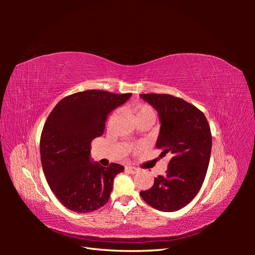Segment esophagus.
Returning <instances> with one entry per match:
<instances>
[{
	"label": "esophagus",
	"mask_w": 255,
	"mask_h": 255,
	"mask_svg": "<svg viewBox=\"0 0 255 255\" xmlns=\"http://www.w3.org/2000/svg\"><path fill=\"white\" fill-rule=\"evenodd\" d=\"M126 170H127V171H128L129 173L134 174V173H136V172L139 171V169H138L137 167H133V166H126Z\"/></svg>",
	"instance_id": "34e87169"
}]
</instances>
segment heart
Segmentation results:
<instances>
[{
	"label": "heart",
	"mask_w": 255,
	"mask_h": 255,
	"mask_svg": "<svg viewBox=\"0 0 255 255\" xmlns=\"http://www.w3.org/2000/svg\"><path fill=\"white\" fill-rule=\"evenodd\" d=\"M133 112L136 115L137 121L141 120L143 118H154L155 119L156 113L154 111L153 107L149 104H137L133 107ZM141 148V144H135L130 146V150H138Z\"/></svg>",
	"instance_id": "b5f03b06"
}]
</instances>
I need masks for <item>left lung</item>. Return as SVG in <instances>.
<instances>
[{"instance_id":"obj_1","label":"left lung","mask_w":255,"mask_h":255,"mask_svg":"<svg viewBox=\"0 0 255 255\" xmlns=\"http://www.w3.org/2000/svg\"><path fill=\"white\" fill-rule=\"evenodd\" d=\"M140 97L158 112L160 130L156 148L170 154L165 175L140 196L161 212H175L194 199L204 182L212 150L211 128L204 114L185 100L166 94Z\"/></svg>"}]
</instances>
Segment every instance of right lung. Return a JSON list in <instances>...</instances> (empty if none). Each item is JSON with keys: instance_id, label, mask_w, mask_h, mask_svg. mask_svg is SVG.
I'll use <instances>...</instances> for the list:
<instances>
[{"instance_id": "right-lung-1", "label": "right lung", "mask_w": 255, "mask_h": 255, "mask_svg": "<svg viewBox=\"0 0 255 255\" xmlns=\"http://www.w3.org/2000/svg\"><path fill=\"white\" fill-rule=\"evenodd\" d=\"M132 94L85 90L61 99L50 113L40 137L45 179L68 210L90 213L109 202L114 177L125 167L91 163L90 145L105 129L109 115Z\"/></svg>"}]
</instances>
